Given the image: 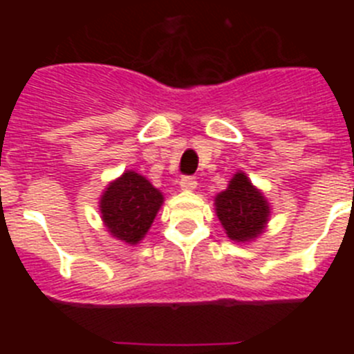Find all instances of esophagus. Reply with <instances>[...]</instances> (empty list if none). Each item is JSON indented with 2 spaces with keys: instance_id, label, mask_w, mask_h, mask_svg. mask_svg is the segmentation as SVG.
Here are the masks:
<instances>
[{
  "instance_id": "34e87169",
  "label": "esophagus",
  "mask_w": 354,
  "mask_h": 354,
  "mask_svg": "<svg viewBox=\"0 0 354 354\" xmlns=\"http://www.w3.org/2000/svg\"><path fill=\"white\" fill-rule=\"evenodd\" d=\"M179 184L183 192H193L196 187V179L195 177H183Z\"/></svg>"
}]
</instances>
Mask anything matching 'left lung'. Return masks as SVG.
<instances>
[{
  "label": "left lung",
  "instance_id": "left-lung-1",
  "mask_svg": "<svg viewBox=\"0 0 354 354\" xmlns=\"http://www.w3.org/2000/svg\"><path fill=\"white\" fill-rule=\"evenodd\" d=\"M216 214L225 232L236 243H248L264 232L270 204L243 171L234 175L228 187L214 198Z\"/></svg>",
  "mask_w": 354,
  "mask_h": 354
}]
</instances>
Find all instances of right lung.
I'll use <instances>...</instances> for the list:
<instances>
[{
    "label": "right lung",
    "instance_id": "obj_1",
    "mask_svg": "<svg viewBox=\"0 0 354 354\" xmlns=\"http://www.w3.org/2000/svg\"><path fill=\"white\" fill-rule=\"evenodd\" d=\"M162 195L143 175L124 171L109 183L99 202L108 232L127 245H138L162 205Z\"/></svg>",
    "mask_w": 354,
    "mask_h": 354
}]
</instances>
